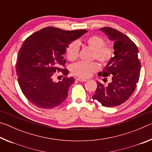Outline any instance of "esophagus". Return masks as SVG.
Instances as JSON below:
<instances>
[{
    "mask_svg": "<svg viewBox=\"0 0 152 152\" xmlns=\"http://www.w3.org/2000/svg\"><path fill=\"white\" fill-rule=\"evenodd\" d=\"M77 80H78L80 82H86V79H84V78H77Z\"/></svg>",
    "mask_w": 152,
    "mask_h": 152,
    "instance_id": "esophagus-1",
    "label": "esophagus"
}]
</instances>
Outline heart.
<instances>
[{
    "label": "heart",
    "instance_id": "obj_1",
    "mask_svg": "<svg viewBox=\"0 0 152 152\" xmlns=\"http://www.w3.org/2000/svg\"><path fill=\"white\" fill-rule=\"evenodd\" d=\"M79 45L85 46L92 50V59L96 60L102 66L109 64L114 57V49L111 45L104 44V40L97 35H91L83 40L73 42L66 48V56L70 61H76L79 54ZM99 66L96 62H79L72 66V73L80 78H88L92 73L96 72Z\"/></svg>",
    "mask_w": 152,
    "mask_h": 152
}]
</instances>
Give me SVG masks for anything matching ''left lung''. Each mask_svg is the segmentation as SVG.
<instances>
[{"label": "left lung", "mask_w": 152, "mask_h": 152, "mask_svg": "<svg viewBox=\"0 0 152 152\" xmlns=\"http://www.w3.org/2000/svg\"><path fill=\"white\" fill-rule=\"evenodd\" d=\"M100 30L115 42V56L98 74L102 77L111 75L112 81L107 85L96 82L97 88L92 99L99 101L102 106L117 107L128 100L137 86L141 70L139 51L129 37L117 29L103 27Z\"/></svg>", "instance_id": "8db88e82"}]
</instances>
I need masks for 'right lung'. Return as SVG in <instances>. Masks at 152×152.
Listing matches in <instances>:
<instances>
[{"label": "right lung", "instance_id": "add662e5", "mask_svg": "<svg viewBox=\"0 0 152 152\" xmlns=\"http://www.w3.org/2000/svg\"><path fill=\"white\" fill-rule=\"evenodd\" d=\"M86 32L48 27L25 40L19 52L16 72L21 91L33 104L50 109L65 101L75 79L67 77L68 70L61 68L66 64L62 55L71 42ZM57 71H61L64 77L55 82L53 76Z\"/></svg>", "mask_w": 152, "mask_h": 152}]
</instances>
